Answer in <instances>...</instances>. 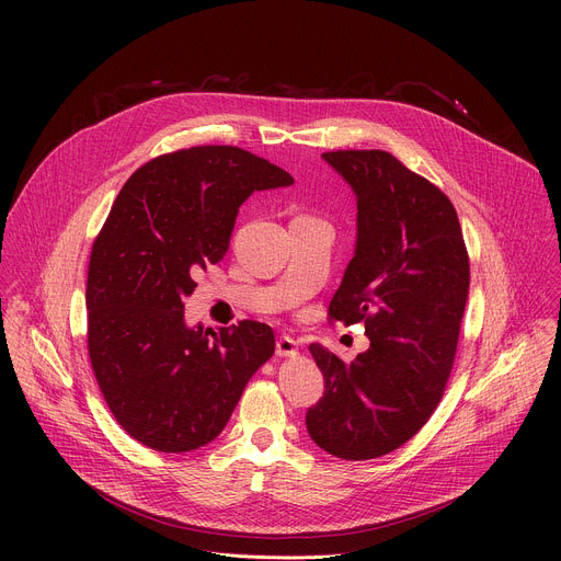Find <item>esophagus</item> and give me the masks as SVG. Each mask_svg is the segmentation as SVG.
Returning <instances> with one entry per match:
<instances>
[{"instance_id":"1","label":"esophagus","mask_w":561,"mask_h":561,"mask_svg":"<svg viewBox=\"0 0 561 561\" xmlns=\"http://www.w3.org/2000/svg\"><path fill=\"white\" fill-rule=\"evenodd\" d=\"M275 348H277V355H279V357H297V353H299L297 342H295L293 337H288V335H282V337L277 340Z\"/></svg>"}]
</instances>
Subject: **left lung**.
<instances>
[{
	"mask_svg": "<svg viewBox=\"0 0 561 561\" xmlns=\"http://www.w3.org/2000/svg\"><path fill=\"white\" fill-rule=\"evenodd\" d=\"M357 199V239L331 317L364 322L368 351L344 364L308 351L327 390L306 413L310 439L359 461L407 444L448 381L468 297V255L450 199L386 150L324 152Z\"/></svg>",
	"mask_w": 561,
	"mask_h": 561,
	"instance_id": "1",
	"label": "left lung"
}]
</instances>
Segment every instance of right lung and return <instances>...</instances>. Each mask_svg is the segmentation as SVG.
<instances>
[{"instance_id":"right-lung-1","label":"right lung","mask_w":561,"mask_h":561,"mask_svg":"<svg viewBox=\"0 0 561 561\" xmlns=\"http://www.w3.org/2000/svg\"><path fill=\"white\" fill-rule=\"evenodd\" d=\"M293 182L249 150L195 146L152 159L119 191L91 253L89 355L111 413L139 444L206 446L273 357L268 324L188 327L184 299L195 273L224 260L239 206Z\"/></svg>"}]
</instances>
